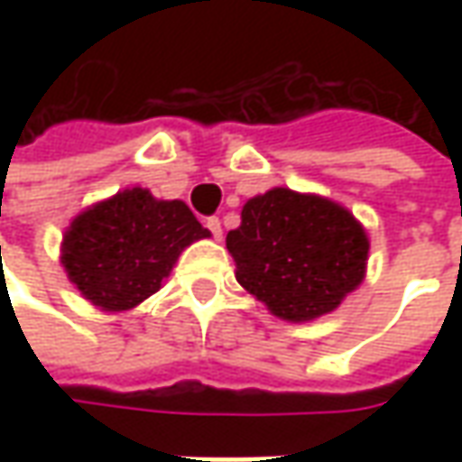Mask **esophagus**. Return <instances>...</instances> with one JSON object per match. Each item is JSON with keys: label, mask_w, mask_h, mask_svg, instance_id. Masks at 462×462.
Listing matches in <instances>:
<instances>
[{"label": "esophagus", "mask_w": 462, "mask_h": 462, "mask_svg": "<svg viewBox=\"0 0 462 462\" xmlns=\"http://www.w3.org/2000/svg\"><path fill=\"white\" fill-rule=\"evenodd\" d=\"M205 228H208V231L213 234V239H221V236H223L221 221H218L216 216H213V218H205Z\"/></svg>", "instance_id": "obj_1"}]
</instances>
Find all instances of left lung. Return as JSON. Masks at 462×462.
I'll return each instance as SVG.
<instances>
[{
	"mask_svg": "<svg viewBox=\"0 0 462 462\" xmlns=\"http://www.w3.org/2000/svg\"><path fill=\"white\" fill-rule=\"evenodd\" d=\"M226 249L236 280L275 316L310 321L363 282L370 244L342 205L275 187L244 205Z\"/></svg>",
	"mask_w": 462,
	"mask_h": 462,
	"instance_id": "left-lung-1",
	"label": "left lung"
}]
</instances>
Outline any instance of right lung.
<instances>
[{
  "label": "right lung",
  "instance_id": "add662e5",
  "mask_svg": "<svg viewBox=\"0 0 462 462\" xmlns=\"http://www.w3.org/2000/svg\"><path fill=\"white\" fill-rule=\"evenodd\" d=\"M205 236L182 200H156L134 187L74 218L61 262L87 300L125 310L156 293L180 252Z\"/></svg>",
  "mask_w": 462,
  "mask_h": 462
}]
</instances>
